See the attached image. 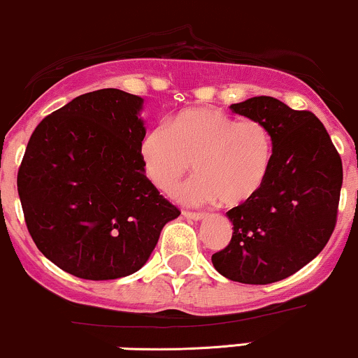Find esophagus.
<instances>
[{"label": "esophagus", "mask_w": 358, "mask_h": 358, "mask_svg": "<svg viewBox=\"0 0 358 358\" xmlns=\"http://www.w3.org/2000/svg\"><path fill=\"white\" fill-rule=\"evenodd\" d=\"M183 215H185L187 219H192V221H202V219L207 217V214H203V212H188V210L183 212Z\"/></svg>", "instance_id": "obj_1"}]
</instances>
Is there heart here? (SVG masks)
<instances>
[{"instance_id": "1", "label": "heart", "mask_w": 358, "mask_h": 358, "mask_svg": "<svg viewBox=\"0 0 358 358\" xmlns=\"http://www.w3.org/2000/svg\"><path fill=\"white\" fill-rule=\"evenodd\" d=\"M141 163L161 194L173 195L194 171L197 178L180 192V202L206 206L221 200L236 207L260 194L273 161V139L265 124L221 110L188 108L141 141Z\"/></svg>"}]
</instances>
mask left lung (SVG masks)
Listing matches in <instances>:
<instances>
[{
    "mask_svg": "<svg viewBox=\"0 0 358 358\" xmlns=\"http://www.w3.org/2000/svg\"><path fill=\"white\" fill-rule=\"evenodd\" d=\"M231 110L266 125L273 161L260 194L226 212L233 238L212 255L215 270L241 284L284 280L314 260L336 224L341 158L321 120L273 96H253Z\"/></svg>",
    "mask_w": 358,
    "mask_h": 358,
    "instance_id": "left-lung-1",
    "label": "left lung"
}]
</instances>
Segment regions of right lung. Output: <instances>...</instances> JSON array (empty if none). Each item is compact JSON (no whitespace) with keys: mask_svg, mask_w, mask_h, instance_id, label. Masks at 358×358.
Segmentation results:
<instances>
[{"mask_svg":"<svg viewBox=\"0 0 358 358\" xmlns=\"http://www.w3.org/2000/svg\"><path fill=\"white\" fill-rule=\"evenodd\" d=\"M144 100L122 90L85 93L35 127L18 170V195L37 248L86 280L137 272L180 210L141 163Z\"/></svg>","mask_w":358,"mask_h":358,"instance_id":"right-lung-1","label":"right lung"}]
</instances>
